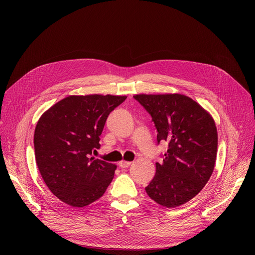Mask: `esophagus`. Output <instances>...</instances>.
Returning a JSON list of instances; mask_svg holds the SVG:
<instances>
[{"label": "esophagus", "mask_w": 255, "mask_h": 255, "mask_svg": "<svg viewBox=\"0 0 255 255\" xmlns=\"http://www.w3.org/2000/svg\"><path fill=\"white\" fill-rule=\"evenodd\" d=\"M132 162L131 161H126V160H122V161L119 162V166L122 167V168H126L128 167Z\"/></svg>", "instance_id": "34e87169"}]
</instances>
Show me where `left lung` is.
Instances as JSON below:
<instances>
[{"label":"left lung","instance_id":"8db88e82","mask_svg":"<svg viewBox=\"0 0 255 255\" xmlns=\"http://www.w3.org/2000/svg\"><path fill=\"white\" fill-rule=\"evenodd\" d=\"M134 97L151 116L158 143L168 142L163 162L145 187L148 195L166 208L196 196L215 167L218 134L215 121L202 105L183 94H138Z\"/></svg>","mask_w":255,"mask_h":255}]
</instances>
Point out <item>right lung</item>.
<instances>
[{
    "mask_svg": "<svg viewBox=\"0 0 255 255\" xmlns=\"http://www.w3.org/2000/svg\"><path fill=\"white\" fill-rule=\"evenodd\" d=\"M127 96L71 95L44 112L34 133L35 158L48 189L63 203L83 208L100 198L116 164L95 159L106 119Z\"/></svg>",
    "mask_w": 255,
    "mask_h": 255,
    "instance_id": "right-lung-1",
    "label": "right lung"
}]
</instances>
